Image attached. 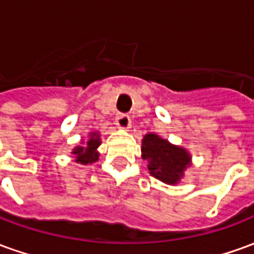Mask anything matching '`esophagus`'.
<instances>
[{
	"label": "esophagus",
	"mask_w": 254,
	"mask_h": 254,
	"mask_svg": "<svg viewBox=\"0 0 254 254\" xmlns=\"http://www.w3.org/2000/svg\"><path fill=\"white\" fill-rule=\"evenodd\" d=\"M130 118L127 114H118L116 118V125L118 127V129H122V130H127L130 127Z\"/></svg>",
	"instance_id": "esophagus-1"
}]
</instances>
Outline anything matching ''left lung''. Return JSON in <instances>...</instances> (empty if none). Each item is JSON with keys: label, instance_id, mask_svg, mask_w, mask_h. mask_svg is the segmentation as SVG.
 Instances as JSON below:
<instances>
[{"label": "left lung", "instance_id": "8db88e82", "mask_svg": "<svg viewBox=\"0 0 254 254\" xmlns=\"http://www.w3.org/2000/svg\"><path fill=\"white\" fill-rule=\"evenodd\" d=\"M141 156L148 162L149 174L159 181L176 185L190 166V154L187 149L169 143L155 133L145 134L141 141Z\"/></svg>", "mask_w": 254, "mask_h": 254}]
</instances>
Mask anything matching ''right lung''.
I'll list each match as a JSON object with an SVG mask.
<instances>
[{
	"instance_id": "obj_1",
	"label": "right lung",
	"mask_w": 254,
	"mask_h": 254,
	"mask_svg": "<svg viewBox=\"0 0 254 254\" xmlns=\"http://www.w3.org/2000/svg\"><path fill=\"white\" fill-rule=\"evenodd\" d=\"M100 145V136L98 132L89 133V140L87 144L74 147L72 154L76 158V162L80 165H91L99 159V152L96 151Z\"/></svg>"
}]
</instances>
